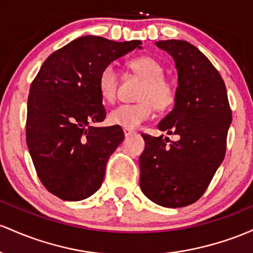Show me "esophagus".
Wrapping results in <instances>:
<instances>
[{"mask_svg":"<svg viewBox=\"0 0 253 253\" xmlns=\"http://www.w3.org/2000/svg\"><path fill=\"white\" fill-rule=\"evenodd\" d=\"M123 131H124V135H126V137H127V136H130L132 134H135L134 130H130V129H123Z\"/></svg>","mask_w":253,"mask_h":253,"instance_id":"34e87169","label":"esophagus"}]
</instances>
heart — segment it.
I'll list each match as a JSON object with an SVG mask.
<instances>
[{
  "instance_id": "heart-1",
  "label": "heart",
  "mask_w": 253,
  "mask_h": 253,
  "mask_svg": "<svg viewBox=\"0 0 253 253\" xmlns=\"http://www.w3.org/2000/svg\"><path fill=\"white\" fill-rule=\"evenodd\" d=\"M127 67L143 80L137 104H122L109 113L112 126L136 129L154 115V107L163 111L169 109L175 98V87L165 78L164 65L158 59L143 56L129 61ZM119 76L113 64H107L98 76V89L106 103H112L117 95Z\"/></svg>"
}]
</instances>
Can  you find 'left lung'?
I'll return each mask as SVG.
<instances>
[{
  "mask_svg": "<svg viewBox=\"0 0 253 253\" xmlns=\"http://www.w3.org/2000/svg\"><path fill=\"white\" fill-rule=\"evenodd\" d=\"M173 57L178 73L174 106L159 130L179 136L143 134L140 186L152 202L166 208L195 203L204 194L226 153L232 111L222 78L197 47L185 41L155 42Z\"/></svg>",
  "mask_w": 253,
  "mask_h": 253,
  "instance_id": "obj_1",
  "label": "left lung"
}]
</instances>
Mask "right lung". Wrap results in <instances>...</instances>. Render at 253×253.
<instances>
[{
    "instance_id": "right-lung-1",
    "label": "right lung",
    "mask_w": 253,
    "mask_h": 253,
    "mask_svg": "<svg viewBox=\"0 0 253 253\" xmlns=\"http://www.w3.org/2000/svg\"><path fill=\"white\" fill-rule=\"evenodd\" d=\"M141 44L80 37L51 53L31 84L28 152L42 185L61 200L81 201L100 189L107 160L124 132L117 126H93L106 117L98 76Z\"/></svg>"
}]
</instances>
